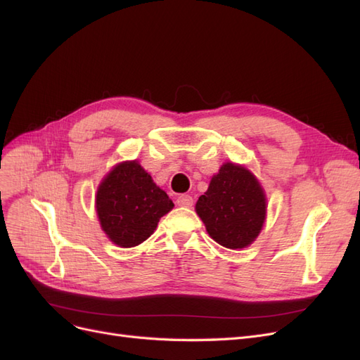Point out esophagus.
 <instances>
[{
    "instance_id": "obj_1",
    "label": "esophagus",
    "mask_w": 360,
    "mask_h": 360,
    "mask_svg": "<svg viewBox=\"0 0 360 360\" xmlns=\"http://www.w3.org/2000/svg\"><path fill=\"white\" fill-rule=\"evenodd\" d=\"M177 205L180 207H192L193 205V198L191 195H180L177 198Z\"/></svg>"
}]
</instances>
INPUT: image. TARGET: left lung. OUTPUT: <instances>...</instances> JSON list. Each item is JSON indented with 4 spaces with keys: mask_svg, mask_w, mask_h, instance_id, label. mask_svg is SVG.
I'll use <instances>...</instances> for the list:
<instances>
[{
    "mask_svg": "<svg viewBox=\"0 0 360 360\" xmlns=\"http://www.w3.org/2000/svg\"><path fill=\"white\" fill-rule=\"evenodd\" d=\"M195 210L214 242L228 249H242L252 243L263 228L266 195L252 172L226 162L212 177Z\"/></svg>",
    "mask_w": 360,
    "mask_h": 360,
    "instance_id": "8db88e82",
    "label": "left lung"
}]
</instances>
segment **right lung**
I'll use <instances>...</instances> for the list:
<instances>
[{
	"label": "right lung",
	"instance_id": "obj_1",
	"mask_svg": "<svg viewBox=\"0 0 360 360\" xmlns=\"http://www.w3.org/2000/svg\"><path fill=\"white\" fill-rule=\"evenodd\" d=\"M174 202L136 160L115 165L102 180L96 195V212L110 240L134 248L155 233Z\"/></svg>",
	"mask_w": 360,
	"mask_h": 360
}]
</instances>
